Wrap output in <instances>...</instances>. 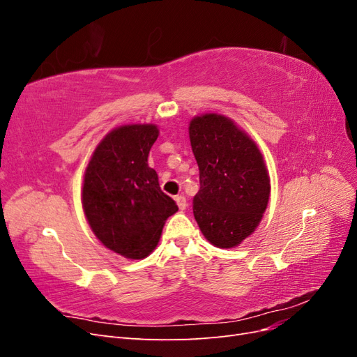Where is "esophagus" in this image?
Instances as JSON below:
<instances>
[{
	"instance_id": "34e87169",
	"label": "esophagus",
	"mask_w": 357,
	"mask_h": 357,
	"mask_svg": "<svg viewBox=\"0 0 357 357\" xmlns=\"http://www.w3.org/2000/svg\"><path fill=\"white\" fill-rule=\"evenodd\" d=\"M176 201H177V205H178L180 210H186L188 201H186V197H185V195H177V197H176Z\"/></svg>"
}]
</instances>
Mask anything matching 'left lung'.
<instances>
[{
  "instance_id": "obj_1",
  "label": "left lung",
  "mask_w": 357,
  "mask_h": 357,
  "mask_svg": "<svg viewBox=\"0 0 357 357\" xmlns=\"http://www.w3.org/2000/svg\"><path fill=\"white\" fill-rule=\"evenodd\" d=\"M192 152L199 168L193 215L215 247L238 245L262 219L269 178L256 144L228 117L204 114L189 125Z\"/></svg>"
}]
</instances>
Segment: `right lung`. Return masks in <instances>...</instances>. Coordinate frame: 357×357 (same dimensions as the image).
I'll return each instance as SVG.
<instances>
[{"instance_id":"add662e5","label":"right lung","mask_w":357,"mask_h":357,"mask_svg":"<svg viewBox=\"0 0 357 357\" xmlns=\"http://www.w3.org/2000/svg\"><path fill=\"white\" fill-rule=\"evenodd\" d=\"M158 134L155 125L114 129L95 149L84 172L83 210L91 228L105 247L125 257H146L165 220L178 210L147 164Z\"/></svg>"}]
</instances>
